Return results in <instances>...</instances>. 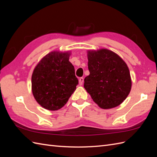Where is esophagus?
Here are the masks:
<instances>
[{
    "mask_svg": "<svg viewBox=\"0 0 157 157\" xmlns=\"http://www.w3.org/2000/svg\"><path fill=\"white\" fill-rule=\"evenodd\" d=\"M78 82H79V85H82L84 82V78L80 77L78 79Z\"/></svg>",
    "mask_w": 157,
    "mask_h": 157,
    "instance_id": "esophagus-1",
    "label": "esophagus"
}]
</instances>
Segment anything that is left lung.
I'll list each match as a JSON object with an SVG mask.
<instances>
[{"label":"left lung","mask_w":157,"mask_h":157,"mask_svg":"<svg viewBox=\"0 0 157 157\" xmlns=\"http://www.w3.org/2000/svg\"><path fill=\"white\" fill-rule=\"evenodd\" d=\"M90 75L84 87L102 109L115 107L129 94L132 81L126 63L115 52L107 49L88 52Z\"/></svg>","instance_id":"8db88e82"}]
</instances>
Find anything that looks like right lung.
I'll return each instance as SVG.
<instances>
[{
    "label": "right lung",
    "instance_id": "right-lung-1",
    "mask_svg": "<svg viewBox=\"0 0 157 157\" xmlns=\"http://www.w3.org/2000/svg\"><path fill=\"white\" fill-rule=\"evenodd\" d=\"M70 53L52 52L37 64L32 75V92L36 101L48 110L63 107L76 90L78 80Z\"/></svg>",
    "mask_w": 157,
    "mask_h": 157
}]
</instances>
